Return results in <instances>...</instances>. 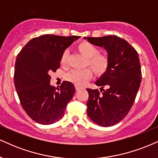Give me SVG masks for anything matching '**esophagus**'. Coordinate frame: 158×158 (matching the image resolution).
Here are the masks:
<instances>
[{
    "label": "esophagus",
    "mask_w": 158,
    "mask_h": 158,
    "mask_svg": "<svg viewBox=\"0 0 158 158\" xmlns=\"http://www.w3.org/2000/svg\"><path fill=\"white\" fill-rule=\"evenodd\" d=\"M81 89V86H77V85H75V89L77 90V91H78V90H80Z\"/></svg>",
    "instance_id": "esophagus-1"
}]
</instances>
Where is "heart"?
<instances>
[{
  "label": "heart",
  "mask_w": 158,
  "mask_h": 158,
  "mask_svg": "<svg viewBox=\"0 0 158 158\" xmlns=\"http://www.w3.org/2000/svg\"><path fill=\"white\" fill-rule=\"evenodd\" d=\"M78 51L87 58L86 65L89 66L97 75H103L108 71L110 66V60L108 55L99 54V50L89 42H81L77 46ZM61 66H66L68 63V52L64 51L60 57ZM92 72L89 69L82 70H72L66 75V77L70 82L77 86H83L92 77Z\"/></svg>",
  "instance_id": "b5f03b06"
}]
</instances>
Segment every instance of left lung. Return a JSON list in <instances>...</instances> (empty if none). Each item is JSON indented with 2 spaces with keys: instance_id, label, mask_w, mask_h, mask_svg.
Segmentation results:
<instances>
[{
  "instance_id": "8db88e82",
  "label": "left lung",
  "mask_w": 158,
  "mask_h": 158,
  "mask_svg": "<svg viewBox=\"0 0 158 158\" xmlns=\"http://www.w3.org/2000/svg\"><path fill=\"white\" fill-rule=\"evenodd\" d=\"M83 38L106 49L110 60L108 71L95 82L102 93L86 89L87 114L101 127H112L127 115L140 88L142 74L138 53L127 40L115 35Z\"/></svg>"
}]
</instances>
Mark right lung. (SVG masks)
<instances>
[{
	"label": "right lung",
	"mask_w": 158,
	"mask_h": 158,
	"mask_svg": "<svg viewBox=\"0 0 158 158\" xmlns=\"http://www.w3.org/2000/svg\"><path fill=\"white\" fill-rule=\"evenodd\" d=\"M80 36L44 35L34 38L17 55L14 83L20 104L33 120L43 125L58 121L75 92L71 82L60 88L50 84L49 73L60 68L62 54Z\"/></svg>",
	"instance_id": "1"
}]
</instances>
